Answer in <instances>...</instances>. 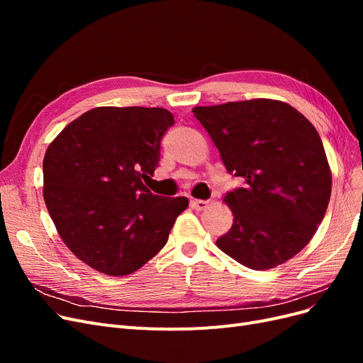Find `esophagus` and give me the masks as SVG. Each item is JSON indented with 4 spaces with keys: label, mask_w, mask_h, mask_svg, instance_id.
Here are the masks:
<instances>
[{
    "label": "esophagus",
    "mask_w": 363,
    "mask_h": 363,
    "mask_svg": "<svg viewBox=\"0 0 363 363\" xmlns=\"http://www.w3.org/2000/svg\"><path fill=\"white\" fill-rule=\"evenodd\" d=\"M191 206L195 208V211H203V208L207 207V201H204V200H191Z\"/></svg>",
    "instance_id": "obj_1"
}]
</instances>
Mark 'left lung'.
<instances>
[{
    "mask_svg": "<svg viewBox=\"0 0 363 363\" xmlns=\"http://www.w3.org/2000/svg\"><path fill=\"white\" fill-rule=\"evenodd\" d=\"M228 174L233 225L216 245L240 265L269 269L300 252L325 215L332 172L315 127L292 106L259 100L195 107Z\"/></svg>",
    "mask_w": 363,
    "mask_h": 363,
    "instance_id": "8db88e82",
    "label": "left lung"
}]
</instances>
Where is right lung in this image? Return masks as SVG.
Returning <instances> with one entry per match:
<instances>
[{
  "mask_svg": "<svg viewBox=\"0 0 363 363\" xmlns=\"http://www.w3.org/2000/svg\"><path fill=\"white\" fill-rule=\"evenodd\" d=\"M162 107H96L65 127L43 157V200L62 240L86 265L127 276L164 247L186 196L152 194Z\"/></svg>",
  "mask_w": 363,
  "mask_h": 363,
  "instance_id": "add662e5",
  "label": "right lung"
}]
</instances>
